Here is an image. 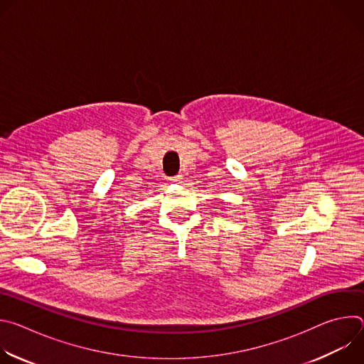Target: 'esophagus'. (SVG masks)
Here are the masks:
<instances>
[{
    "instance_id": "esophagus-1",
    "label": "esophagus",
    "mask_w": 364,
    "mask_h": 364,
    "mask_svg": "<svg viewBox=\"0 0 364 364\" xmlns=\"http://www.w3.org/2000/svg\"><path fill=\"white\" fill-rule=\"evenodd\" d=\"M183 180V176L181 174H178V176H174V177H171V181L173 183H180Z\"/></svg>"
}]
</instances>
